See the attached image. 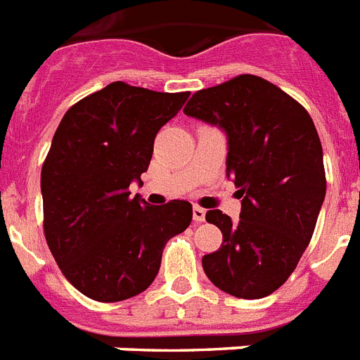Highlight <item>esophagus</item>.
<instances>
[{
    "mask_svg": "<svg viewBox=\"0 0 360 360\" xmlns=\"http://www.w3.org/2000/svg\"><path fill=\"white\" fill-rule=\"evenodd\" d=\"M193 219L197 221V223H202V221L206 219V210L200 208V206H195V208H193Z\"/></svg>",
    "mask_w": 360,
    "mask_h": 360,
    "instance_id": "esophagus-1",
    "label": "esophagus"
}]
</instances>
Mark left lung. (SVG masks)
Here are the masks:
<instances>
[{
	"mask_svg": "<svg viewBox=\"0 0 360 360\" xmlns=\"http://www.w3.org/2000/svg\"><path fill=\"white\" fill-rule=\"evenodd\" d=\"M184 113L225 131L226 176L241 198L236 223L221 210L206 214L223 245L204 255V273L234 297H266L294 273L326 198L314 122L292 96L251 74L198 91Z\"/></svg>",
	"mask_w": 360,
	"mask_h": 360,
	"instance_id": "8db88e82",
	"label": "left lung"
}]
</instances>
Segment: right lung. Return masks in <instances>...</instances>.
<instances>
[{"label": "right lung", "instance_id": "1", "mask_svg": "<svg viewBox=\"0 0 360 360\" xmlns=\"http://www.w3.org/2000/svg\"><path fill=\"white\" fill-rule=\"evenodd\" d=\"M188 96L109 83L74 103L51 139L40 174L46 241L68 283L94 301L145 292L167 241L191 223L188 200L150 206L128 191Z\"/></svg>", "mask_w": 360, "mask_h": 360}]
</instances>
